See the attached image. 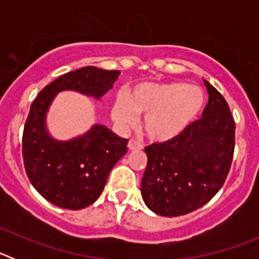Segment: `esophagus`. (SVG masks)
<instances>
[{
    "mask_svg": "<svg viewBox=\"0 0 259 259\" xmlns=\"http://www.w3.org/2000/svg\"><path fill=\"white\" fill-rule=\"evenodd\" d=\"M128 149L130 150H140L143 149L144 145L140 143V141H136V140H130L128 141Z\"/></svg>",
    "mask_w": 259,
    "mask_h": 259,
    "instance_id": "esophagus-1",
    "label": "esophagus"
}]
</instances>
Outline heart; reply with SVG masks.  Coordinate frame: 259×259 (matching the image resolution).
Masks as SVG:
<instances>
[{"label":"heart","instance_id":"1","mask_svg":"<svg viewBox=\"0 0 259 259\" xmlns=\"http://www.w3.org/2000/svg\"><path fill=\"white\" fill-rule=\"evenodd\" d=\"M206 104L197 85L182 81L141 83L118 96L111 106V118L122 127L134 125L144 115L143 128L154 141L172 140L196 122Z\"/></svg>","mask_w":259,"mask_h":259}]
</instances>
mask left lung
<instances>
[{
	"instance_id": "1",
	"label": "left lung",
	"mask_w": 259,
	"mask_h": 259,
	"mask_svg": "<svg viewBox=\"0 0 259 259\" xmlns=\"http://www.w3.org/2000/svg\"><path fill=\"white\" fill-rule=\"evenodd\" d=\"M209 102L182 135L146 146L141 196L153 212L179 217L200 209L223 187L235 149V122L223 96L203 80Z\"/></svg>"
}]
</instances>
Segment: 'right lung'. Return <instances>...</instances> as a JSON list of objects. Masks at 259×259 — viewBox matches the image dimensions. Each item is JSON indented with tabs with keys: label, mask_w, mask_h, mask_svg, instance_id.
<instances>
[{
	"label": "right lung",
	"mask_w": 259,
	"mask_h": 259,
	"mask_svg": "<svg viewBox=\"0 0 259 259\" xmlns=\"http://www.w3.org/2000/svg\"><path fill=\"white\" fill-rule=\"evenodd\" d=\"M119 74L95 66L71 71L45 87L32 102L23 131L24 168L36 191L56 206L80 210L92 205L111 168L127 153L128 141L102 124L71 140H57L47 128L50 105L63 91L100 100Z\"/></svg>",
	"instance_id": "obj_1"
}]
</instances>
